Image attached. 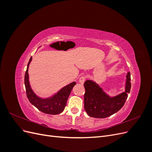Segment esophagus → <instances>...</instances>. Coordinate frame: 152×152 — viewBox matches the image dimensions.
I'll list each match as a JSON object with an SVG mask.
<instances>
[{
  "mask_svg": "<svg viewBox=\"0 0 152 152\" xmlns=\"http://www.w3.org/2000/svg\"><path fill=\"white\" fill-rule=\"evenodd\" d=\"M86 81V77L84 76H82L81 77H80V79L79 80V83H80L81 84H84V82Z\"/></svg>",
  "mask_w": 152,
  "mask_h": 152,
  "instance_id": "obj_1",
  "label": "esophagus"
}]
</instances>
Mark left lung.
Segmentation results:
<instances>
[{
  "mask_svg": "<svg viewBox=\"0 0 152 152\" xmlns=\"http://www.w3.org/2000/svg\"><path fill=\"white\" fill-rule=\"evenodd\" d=\"M131 74L126 75L125 91L113 97L105 93L98 84L87 80L84 83V109L91 117L103 118L120 110L125 103L131 90Z\"/></svg>",
  "mask_w": 152,
  "mask_h": 152,
  "instance_id": "8db88e82",
  "label": "left lung"
}]
</instances>
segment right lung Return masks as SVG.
Returning <instances> with one entry per match:
<instances>
[{
	"instance_id": "1",
	"label": "right lung",
	"mask_w": 152,
	"mask_h": 152,
	"mask_svg": "<svg viewBox=\"0 0 152 152\" xmlns=\"http://www.w3.org/2000/svg\"><path fill=\"white\" fill-rule=\"evenodd\" d=\"M32 59L30 58L27 65L26 71L25 75V86L26 92V96L29 102L40 112L50 115H58L61 113L66 107L67 99L76 84L75 82H72L68 85L63 87L57 93L46 98H40L37 96L32 90L29 82L28 67Z\"/></svg>"
}]
</instances>
